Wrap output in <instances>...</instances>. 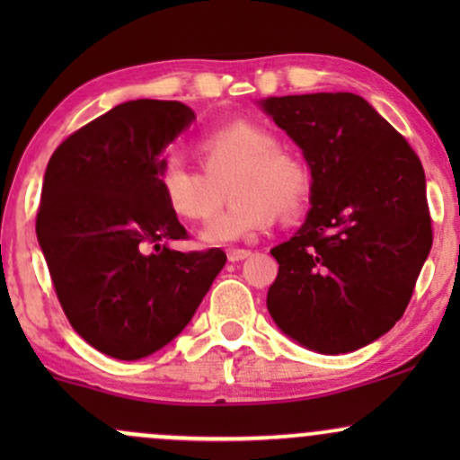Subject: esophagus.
<instances>
[{
	"instance_id": "1",
	"label": "esophagus",
	"mask_w": 460,
	"mask_h": 460,
	"mask_svg": "<svg viewBox=\"0 0 460 460\" xmlns=\"http://www.w3.org/2000/svg\"><path fill=\"white\" fill-rule=\"evenodd\" d=\"M248 255H251V251H246V248H231V251H226V260L234 263L246 260Z\"/></svg>"
}]
</instances>
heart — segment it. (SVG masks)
I'll return each instance as SVG.
<instances>
[{
	"label": "heart",
	"mask_w": 460,
	"mask_h": 460,
	"mask_svg": "<svg viewBox=\"0 0 460 460\" xmlns=\"http://www.w3.org/2000/svg\"><path fill=\"white\" fill-rule=\"evenodd\" d=\"M194 149L203 175L171 160L157 175V186L177 218L199 223L218 205L216 183L234 172L226 183V197L234 200L205 225V244H231L268 229L277 212L283 218L303 212L311 192L309 171L292 153L279 149V138L263 125L231 120L200 136Z\"/></svg>",
	"instance_id": "1"
}]
</instances>
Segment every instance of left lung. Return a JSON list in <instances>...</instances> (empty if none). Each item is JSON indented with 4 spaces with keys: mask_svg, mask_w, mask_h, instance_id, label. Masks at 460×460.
<instances>
[{
    "mask_svg": "<svg viewBox=\"0 0 460 460\" xmlns=\"http://www.w3.org/2000/svg\"><path fill=\"white\" fill-rule=\"evenodd\" d=\"M303 149L311 209L272 248L279 274L268 311L285 335L322 355L372 344L402 318L432 246L420 157L352 93L261 102Z\"/></svg>",
    "mask_w": 460,
    "mask_h": 460,
    "instance_id": "1",
    "label": "left lung"
}]
</instances>
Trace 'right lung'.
I'll return each mask as SVG.
<instances>
[{
  "label": "right lung",
  "instance_id": "add662e5",
  "mask_svg": "<svg viewBox=\"0 0 460 460\" xmlns=\"http://www.w3.org/2000/svg\"><path fill=\"white\" fill-rule=\"evenodd\" d=\"M192 120L179 102L120 103L47 164L39 244L71 326L108 357L136 361L175 340L226 261L220 248H168L188 234L162 200V151Z\"/></svg>",
  "mask_w": 460,
  "mask_h": 460
}]
</instances>
